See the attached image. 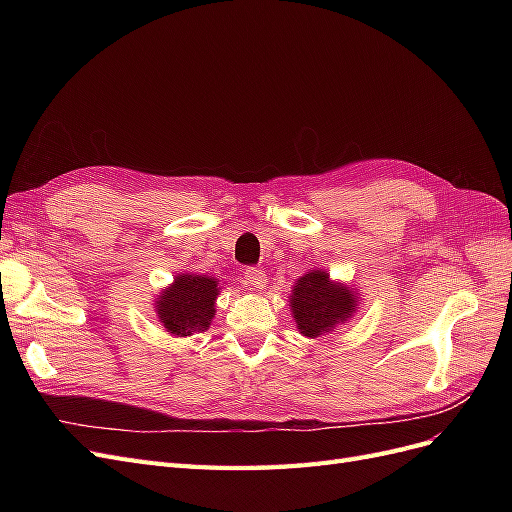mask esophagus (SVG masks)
<instances>
[{"instance_id": "obj_1", "label": "esophagus", "mask_w": 512, "mask_h": 512, "mask_svg": "<svg viewBox=\"0 0 512 512\" xmlns=\"http://www.w3.org/2000/svg\"><path fill=\"white\" fill-rule=\"evenodd\" d=\"M243 286L247 290H262L267 286V273L258 267H247L243 271Z\"/></svg>"}]
</instances>
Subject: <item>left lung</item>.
<instances>
[{"label": "left lung", "mask_w": 512, "mask_h": 512, "mask_svg": "<svg viewBox=\"0 0 512 512\" xmlns=\"http://www.w3.org/2000/svg\"><path fill=\"white\" fill-rule=\"evenodd\" d=\"M359 297L344 286L329 280L327 271H307L292 290V318L305 337H320L344 324L356 312Z\"/></svg>", "instance_id": "8db88e82"}]
</instances>
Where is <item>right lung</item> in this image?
Listing matches in <instances>:
<instances>
[{
  "instance_id": "1",
  "label": "right lung",
  "mask_w": 512,
  "mask_h": 512,
  "mask_svg": "<svg viewBox=\"0 0 512 512\" xmlns=\"http://www.w3.org/2000/svg\"><path fill=\"white\" fill-rule=\"evenodd\" d=\"M220 290V282L213 277L194 273L177 275L156 301L162 327L177 337L207 331L215 316V299Z\"/></svg>"
}]
</instances>
